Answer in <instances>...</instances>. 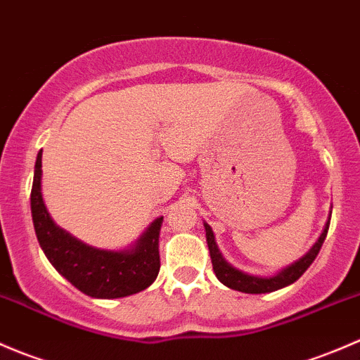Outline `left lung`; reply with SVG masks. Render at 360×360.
<instances>
[{
	"instance_id": "left-lung-1",
	"label": "left lung",
	"mask_w": 360,
	"mask_h": 360,
	"mask_svg": "<svg viewBox=\"0 0 360 360\" xmlns=\"http://www.w3.org/2000/svg\"><path fill=\"white\" fill-rule=\"evenodd\" d=\"M329 220H331V214H329L328 221L324 225V231L321 232L319 239L314 243V246L303 255L302 258H298L296 262L290 263L288 266L281 269L279 272L272 274V276H257V274H248L244 270L236 269L234 265H231L224 258L221 251L218 250L217 240H214V234L211 231L210 225L205 221V231H206V243L207 250H210L211 263H213V272L218 277L221 284H225L231 290L240 291V292H250V295H262V292H272L277 290H283V288L290 286V284L298 281L303 276L307 269L312 265V262L316 260V257L321 251L322 243H324L326 236H328L329 229Z\"/></svg>"
}]
</instances>
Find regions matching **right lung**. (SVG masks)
<instances>
[{"instance_id": "right-lung-1", "label": "right lung", "mask_w": 360, "mask_h": 360, "mask_svg": "<svg viewBox=\"0 0 360 360\" xmlns=\"http://www.w3.org/2000/svg\"><path fill=\"white\" fill-rule=\"evenodd\" d=\"M41 155L43 150H39L32 180L31 213L36 237L48 262L74 288L91 298H124L149 288L161 266L159 231L162 217L155 218L146 232L124 250H103L83 243L58 227L44 206Z\"/></svg>"}]
</instances>
